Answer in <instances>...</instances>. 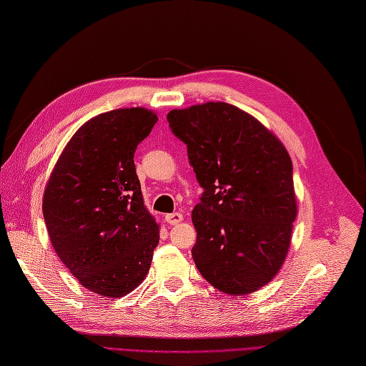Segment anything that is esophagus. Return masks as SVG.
Listing matches in <instances>:
<instances>
[{"mask_svg":"<svg viewBox=\"0 0 366 366\" xmlns=\"http://www.w3.org/2000/svg\"><path fill=\"white\" fill-rule=\"evenodd\" d=\"M166 221H168V224H171V226H175V224L182 223V221H183V215H182L180 212L168 214V215H166Z\"/></svg>","mask_w":366,"mask_h":366,"instance_id":"34e87169","label":"esophagus"}]
</instances>
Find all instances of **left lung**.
Segmentation results:
<instances>
[{
	"label": "left lung",
	"instance_id": "8db88e82",
	"mask_svg": "<svg viewBox=\"0 0 366 366\" xmlns=\"http://www.w3.org/2000/svg\"><path fill=\"white\" fill-rule=\"evenodd\" d=\"M166 119L204 189L192 210L198 272L232 296L259 290L282 267L297 215L289 152L226 102L171 109Z\"/></svg>",
	"mask_w": 366,
	"mask_h": 366
}]
</instances>
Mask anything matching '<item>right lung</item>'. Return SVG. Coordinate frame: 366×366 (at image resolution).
Segmentation results:
<instances>
[{"label": "right lung", "instance_id": "obj_1", "mask_svg": "<svg viewBox=\"0 0 366 366\" xmlns=\"http://www.w3.org/2000/svg\"><path fill=\"white\" fill-rule=\"evenodd\" d=\"M157 114L102 113L77 129L54 164L42 198L51 246L85 289L122 297L143 282L159 224L143 203L134 152Z\"/></svg>", "mask_w": 366, "mask_h": 366}]
</instances>
